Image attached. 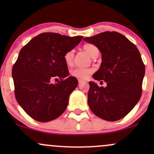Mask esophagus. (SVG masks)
Returning a JSON list of instances; mask_svg holds the SVG:
<instances>
[{"label":"esophagus","instance_id":"1","mask_svg":"<svg viewBox=\"0 0 154 154\" xmlns=\"http://www.w3.org/2000/svg\"><path fill=\"white\" fill-rule=\"evenodd\" d=\"M78 82H79V85H80V84H82V83L83 82H84V81L82 80V79H79Z\"/></svg>","mask_w":154,"mask_h":154}]
</instances>
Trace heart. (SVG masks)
Here are the masks:
<instances>
[{
    "label": "heart",
    "mask_w": 154,
    "mask_h": 154,
    "mask_svg": "<svg viewBox=\"0 0 154 154\" xmlns=\"http://www.w3.org/2000/svg\"><path fill=\"white\" fill-rule=\"evenodd\" d=\"M83 50L85 51L91 58H94L99 54L98 48L92 44H86L83 46ZM74 51L70 50L64 55V61L67 65H71L74 60ZM93 72L91 68H75L72 70L71 74L73 77L79 79H86Z\"/></svg>",
    "instance_id": "obj_1"
}]
</instances>
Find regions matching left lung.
<instances>
[{"label":"left lung","instance_id":"1","mask_svg":"<svg viewBox=\"0 0 154 154\" xmlns=\"http://www.w3.org/2000/svg\"><path fill=\"white\" fill-rule=\"evenodd\" d=\"M84 40L95 45L101 53V64L93 77L107 84L103 88L89 82L88 105L98 117L117 121L132 111L141 97L145 65L140 54L117 32H104Z\"/></svg>","mask_w":154,"mask_h":154}]
</instances>
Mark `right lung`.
<instances>
[{"label": "right lung", "instance_id": "obj_1", "mask_svg": "<svg viewBox=\"0 0 154 154\" xmlns=\"http://www.w3.org/2000/svg\"><path fill=\"white\" fill-rule=\"evenodd\" d=\"M82 38L44 32L21 49L12 68L15 97L32 119L47 122L66 110L69 95L77 87L78 81L68 77L64 55L78 45ZM53 79L60 80L53 84Z\"/></svg>", "mask_w": 154, "mask_h": 154}]
</instances>
